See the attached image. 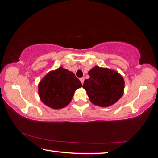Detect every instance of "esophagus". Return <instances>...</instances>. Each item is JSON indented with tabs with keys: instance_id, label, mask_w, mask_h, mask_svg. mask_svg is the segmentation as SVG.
<instances>
[{
	"instance_id": "obj_1",
	"label": "esophagus",
	"mask_w": 158,
	"mask_h": 158,
	"mask_svg": "<svg viewBox=\"0 0 158 158\" xmlns=\"http://www.w3.org/2000/svg\"><path fill=\"white\" fill-rule=\"evenodd\" d=\"M80 81H81V84H84V77H82V78L80 79Z\"/></svg>"
}]
</instances>
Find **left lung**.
<instances>
[{"label": "left lung", "mask_w": 158, "mask_h": 158, "mask_svg": "<svg viewBox=\"0 0 158 158\" xmlns=\"http://www.w3.org/2000/svg\"><path fill=\"white\" fill-rule=\"evenodd\" d=\"M88 74L90 77L85 80L83 88L93 105L106 107L122 97L125 81L118 72L95 66Z\"/></svg>", "instance_id": "1"}]
</instances>
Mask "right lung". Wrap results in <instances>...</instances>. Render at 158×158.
I'll list each match as a JSON object with an SVG mask.
<instances>
[{
    "label": "right lung",
    "instance_id": "add662e5",
    "mask_svg": "<svg viewBox=\"0 0 158 158\" xmlns=\"http://www.w3.org/2000/svg\"><path fill=\"white\" fill-rule=\"evenodd\" d=\"M81 86V81L73 73L60 67L42 78L38 85V93L45 105L60 109L69 105L74 91Z\"/></svg>",
    "mask_w": 158,
    "mask_h": 158
}]
</instances>
